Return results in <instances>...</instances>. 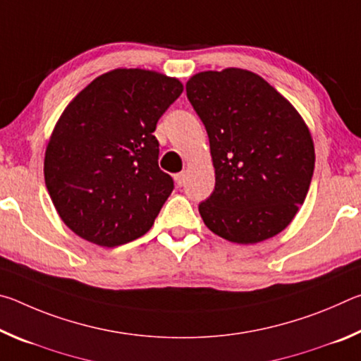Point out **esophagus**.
Segmentation results:
<instances>
[{
	"instance_id": "esophagus-1",
	"label": "esophagus",
	"mask_w": 361,
	"mask_h": 361,
	"mask_svg": "<svg viewBox=\"0 0 361 361\" xmlns=\"http://www.w3.org/2000/svg\"><path fill=\"white\" fill-rule=\"evenodd\" d=\"M175 183H176V185H178L180 188L185 186V183H186V172L176 173V175H175Z\"/></svg>"
}]
</instances>
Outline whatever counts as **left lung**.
<instances>
[{
	"instance_id": "1",
	"label": "left lung",
	"mask_w": 361,
	"mask_h": 361,
	"mask_svg": "<svg viewBox=\"0 0 361 361\" xmlns=\"http://www.w3.org/2000/svg\"><path fill=\"white\" fill-rule=\"evenodd\" d=\"M186 94L215 167V189L199 205L205 226L242 245L277 235L295 219L314 175V140L302 116L243 68L195 73Z\"/></svg>"
}]
</instances>
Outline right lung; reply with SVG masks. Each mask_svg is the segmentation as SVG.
Returning <instances> with one entry per match:
<instances>
[{
	"mask_svg": "<svg viewBox=\"0 0 361 361\" xmlns=\"http://www.w3.org/2000/svg\"><path fill=\"white\" fill-rule=\"evenodd\" d=\"M178 78L116 68L95 78L60 114L44 154L59 216L81 239L118 247L146 234L172 192L152 132L178 99Z\"/></svg>",
	"mask_w": 361,
	"mask_h": 361,
	"instance_id": "add662e5",
	"label": "right lung"
}]
</instances>
